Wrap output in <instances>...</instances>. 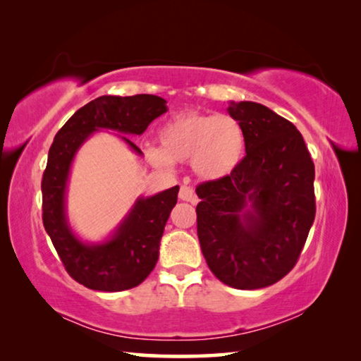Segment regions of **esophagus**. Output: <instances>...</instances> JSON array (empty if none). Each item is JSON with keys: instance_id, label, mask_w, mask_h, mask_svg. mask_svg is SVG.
<instances>
[{"instance_id": "1", "label": "esophagus", "mask_w": 361, "mask_h": 361, "mask_svg": "<svg viewBox=\"0 0 361 361\" xmlns=\"http://www.w3.org/2000/svg\"><path fill=\"white\" fill-rule=\"evenodd\" d=\"M178 197L181 200H186V202H191V204H197L199 202V199H197V195H195L194 189L191 186H186V185L181 186Z\"/></svg>"}]
</instances>
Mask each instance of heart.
Wrapping results in <instances>:
<instances>
[{
  "instance_id": "obj_1",
  "label": "heart",
  "mask_w": 361,
  "mask_h": 361,
  "mask_svg": "<svg viewBox=\"0 0 361 361\" xmlns=\"http://www.w3.org/2000/svg\"><path fill=\"white\" fill-rule=\"evenodd\" d=\"M159 148L146 149L157 169L170 170L173 162L189 161L199 180L219 181L231 176L245 154V132L229 114L186 109L164 122L157 132Z\"/></svg>"
}]
</instances>
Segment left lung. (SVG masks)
<instances>
[{"label":"left lung","mask_w":361,"mask_h":361,"mask_svg":"<svg viewBox=\"0 0 361 361\" xmlns=\"http://www.w3.org/2000/svg\"><path fill=\"white\" fill-rule=\"evenodd\" d=\"M247 156L231 176L199 185L197 235L210 271L224 285H274L296 264L315 218V169L290 121L255 102H231Z\"/></svg>","instance_id":"8db88e82"}]
</instances>
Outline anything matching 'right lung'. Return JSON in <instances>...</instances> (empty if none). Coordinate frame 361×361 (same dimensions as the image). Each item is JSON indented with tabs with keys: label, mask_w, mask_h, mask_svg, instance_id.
I'll return each mask as SVG.
<instances>
[{
	"label": "right lung",
	"mask_w": 361,
	"mask_h": 361,
	"mask_svg": "<svg viewBox=\"0 0 361 361\" xmlns=\"http://www.w3.org/2000/svg\"><path fill=\"white\" fill-rule=\"evenodd\" d=\"M162 97L103 95L79 108L57 132L42 175V223L66 272L84 286L99 291L130 290L154 269L159 247L180 186L154 195H140L119 224L100 242L82 240L66 213V191L73 161L81 146L100 130L116 132L138 156L142 149L126 135H142L167 113Z\"/></svg>",
	"instance_id": "right-lung-1"
}]
</instances>
